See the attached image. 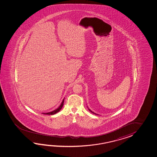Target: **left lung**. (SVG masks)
Masks as SVG:
<instances>
[{"instance_id":"1","label":"left lung","mask_w":157,"mask_h":157,"mask_svg":"<svg viewBox=\"0 0 157 157\" xmlns=\"http://www.w3.org/2000/svg\"><path fill=\"white\" fill-rule=\"evenodd\" d=\"M88 109H89V110H90V112H91V113H93V114H97L95 113H94V112H92V111H91V110H90V109H89V108H88ZM97 115H98V114H97Z\"/></svg>"}]
</instances>
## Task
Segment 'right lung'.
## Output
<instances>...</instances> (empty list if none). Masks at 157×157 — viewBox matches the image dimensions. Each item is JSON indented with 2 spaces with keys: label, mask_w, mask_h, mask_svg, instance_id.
<instances>
[{
  "label": "right lung",
  "mask_w": 157,
  "mask_h": 157,
  "mask_svg": "<svg viewBox=\"0 0 157 157\" xmlns=\"http://www.w3.org/2000/svg\"><path fill=\"white\" fill-rule=\"evenodd\" d=\"M64 99H63V100L62 101V103L60 104L59 107H58V108H57L56 109L54 110L53 111H52V112H48V113H43V114H49H49H50V115H53V114H54L57 113H58V112H59V111H60V109H62V108L63 107V105L64 104Z\"/></svg>",
  "instance_id": "add662e5"
}]
</instances>
